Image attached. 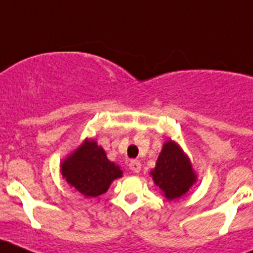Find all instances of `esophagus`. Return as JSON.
I'll list each match as a JSON object with an SVG mask.
<instances>
[{
    "instance_id": "34e87169",
    "label": "esophagus",
    "mask_w": 253,
    "mask_h": 253,
    "mask_svg": "<svg viewBox=\"0 0 253 253\" xmlns=\"http://www.w3.org/2000/svg\"><path fill=\"white\" fill-rule=\"evenodd\" d=\"M129 169L133 172H135V173H138V172L140 171V169H142V165H140L139 161L131 160L130 162H129Z\"/></svg>"
}]
</instances>
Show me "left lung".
I'll use <instances>...</instances> for the list:
<instances>
[{"mask_svg": "<svg viewBox=\"0 0 253 253\" xmlns=\"http://www.w3.org/2000/svg\"><path fill=\"white\" fill-rule=\"evenodd\" d=\"M149 175L160 187L161 194L169 202L186 195L198 181L189 156L172 139L163 143L156 167Z\"/></svg>", "mask_w": 253, "mask_h": 253, "instance_id": "8db88e82", "label": "left lung"}]
</instances>
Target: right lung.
Segmentation results:
<instances>
[{"mask_svg": "<svg viewBox=\"0 0 253 253\" xmlns=\"http://www.w3.org/2000/svg\"><path fill=\"white\" fill-rule=\"evenodd\" d=\"M60 173L69 186L87 199L105 194L111 182L123 176L119 165L111 162L104 148L91 138L60 162Z\"/></svg>", "mask_w": 253, "mask_h": 253, "instance_id": "1", "label": "right lung"}]
</instances>
